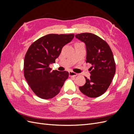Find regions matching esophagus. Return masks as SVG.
<instances>
[{
	"label": "esophagus",
	"mask_w": 134,
	"mask_h": 134,
	"mask_svg": "<svg viewBox=\"0 0 134 134\" xmlns=\"http://www.w3.org/2000/svg\"><path fill=\"white\" fill-rule=\"evenodd\" d=\"M69 74L70 76H76L77 75H78V74L76 73V72H74V71H72L69 72Z\"/></svg>",
	"instance_id": "obj_1"
}]
</instances>
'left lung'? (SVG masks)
<instances>
[{"label": "left lung", "instance_id": "1", "mask_svg": "<svg viewBox=\"0 0 134 134\" xmlns=\"http://www.w3.org/2000/svg\"><path fill=\"white\" fill-rule=\"evenodd\" d=\"M75 37L86 46V63L92 64L90 68V78L86 79L80 91L91 98H96L105 93L112 82L116 72L113 53L108 43L98 36L91 33H83Z\"/></svg>", "mask_w": 134, "mask_h": 134}]
</instances>
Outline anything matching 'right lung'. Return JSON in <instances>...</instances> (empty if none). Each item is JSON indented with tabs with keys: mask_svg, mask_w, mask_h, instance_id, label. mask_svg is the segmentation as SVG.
Instances as JSON below:
<instances>
[{
	"mask_svg": "<svg viewBox=\"0 0 134 134\" xmlns=\"http://www.w3.org/2000/svg\"><path fill=\"white\" fill-rule=\"evenodd\" d=\"M74 37V34H48L28 48L24 60V75L31 90L40 98H53L68 79V71H52L49 65L55 63L62 48Z\"/></svg>",
	"mask_w": 134,
	"mask_h": 134,
	"instance_id": "add662e5",
	"label": "right lung"
}]
</instances>
